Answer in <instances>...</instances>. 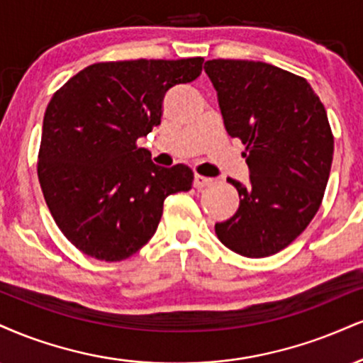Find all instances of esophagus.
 <instances>
[{
	"mask_svg": "<svg viewBox=\"0 0 363 363\" xmlns=\"http://www.w3.org/2000/svg\"><path fill=\"white\" fill-rule=\"evenodd\" d=\"M209 184H213V179L201 176V174H196V176H194V186L198 187V189H201V187H206Z\"/></svg>",
	"mask_w": 363,
	"mask_h": 363,
	"instance_id": "esophagus-1",
	"label": "esophagus"
}]
</instances>
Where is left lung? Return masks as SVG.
I'll return each instance as SVG.
<instances>
[{
    "instance_id": "left-lung-1",
    "label": "left lung",
    "mask_w": 363,
    "mask_h": 363,
    "mask_svg": "<svg viewBox=\"0 0 363 363\" xmlns=\"http://www.w3.org/2000/svg\"><path fill=\"white\" fill-rule=\"evenodd\" d=\"M204 71L218 93L225 128L245 145L250 184L240 206L216 223L225 247L250 259L281 252L321 206L333 160V133L323 103L304 77L253 60L213 59Z\"/></svg>"
}]
</instances>
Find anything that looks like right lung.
Returning <instances> with one entry per match:
<instances>
[{"label": "right lung", "mask_w": 363, "mask_h": 363, "mask_svg": "<svg viewBox=\"0 0 363 363\" xmlns=\"http://www.w3.org/2000/svg\"><path fill=\"white\" fill-rule=\"evenodd\" d=\"M203 62V57L98 62L52 96L38 182L55 225L87 257H132L154 237L164 199L193 187L187 165L159 167L137 140L160 125L165 93L193 82Z\"/></svg>", "instance_id": "add662e5"}]
</instances>
